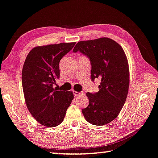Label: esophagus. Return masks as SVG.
<instances>
[{"label":"esophagus","instance_id":"esophagus-1","mask_svg":"<svg viewBox=\"0 0 158 158\" xmlns=\"http://www.w3.org/2000/svg\"><path fill=\"white\" fill-rule=\"evenodd\" d=\"M73 93H74V96H75V97H77V96H79L80 94H81V92H79V91H73Z\"/></svg>","mask_w":158,"mask_h":158}]
</instances>
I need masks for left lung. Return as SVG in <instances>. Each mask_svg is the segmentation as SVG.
Segmentation results:
<instances>
[{
	"label": "left lung",
	"mask_w": 158,
	"mask_h": 158,
	"mask_svg": "<svg viewBox=\"0 0 158 158\" xmlns=\"http://www.w3.org/2000/svg\"><path fill=\"white\" fill-rule=\"evenodd\" d=\"M81 52L90 59L91 79L101 80L99 91L86 93L89 106L82 114L89 123L104 126L117 118L128 96L130 72L122 47L109 37L80 41L73 52Z\"/></svg>",
	"instance_id": "8db88e82"
}]
</instances>
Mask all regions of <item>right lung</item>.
Here are the masks:
<instances>
[{"instance_id":"add662e5","label":"right lung","mask_w":158,"mask_h":158,"mask_svg":"<svg viewBox=\"0 0 158 158\" xmlns=\"http://www.w3.org/2000/svg\"><path fill=\"white\" fill-rule=\"evenodd\" d=\"M76 42L51 44L32 48L25 59L22 84L25 103L30 114L42 126L60 125L71 104L74 94L53 87L60 78L59 64Z\"/></svg>"}]
</instances>
